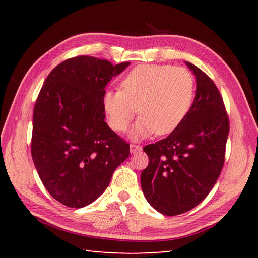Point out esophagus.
Listing matches in <instances>:
<instances>
[{
	"instance_id": "obj_1",
	"label": "esophagus",
	"mask_w": 258,
	"mask_h": 258,
	"mask_svg": "<svg viewBox=\"0 0 258 258\" xmlns=\"http://www.w3.org/2000/svg\"><path fill=\"white\" fill-rule=\"evenodd\" d=\"M130 150H131V153H136V152H140L142 150V147L138 144H131Z\"/></svg>"
}]
</instances>
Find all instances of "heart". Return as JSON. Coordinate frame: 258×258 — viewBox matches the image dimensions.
I'll return each mask as SVG.
<instances>
[{
  "mask_svg": "<svg viewBox=\"0 0 258 258\" xmlns=\"http://www.w3.org/2000/svg\"><path fill=\"white\" fill-rule=\"evenodd\" d=\"M120 85L122 90L105 92L103 106L109 125L117 132L127 130L139 111L142 116L131 132L133 139L154 132L172 133L183 122L194 100L193 75L186 69L171 65H140Z\"/></svg>",
  "mask_w": 258,
  "mask_h": 258,
  "instance_id": "b5f03b06",
  "label": "heart"
}]
</instances>
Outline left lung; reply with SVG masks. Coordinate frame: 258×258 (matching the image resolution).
<instances>
[{"mask_svg": "<svg viewBox=\"0 0 258 258\" xmlns=\"http://www.w3.org/2000/svg\"><path fill=\"white\" fill-rule=\"evenodd\" d=\"M196 78L189 112L166 139L146 145L149 165L141 174L147 202L164 215L190 211L210 194L225 162L229 119L212 79L186 62Z\"/></svg>", "mask_w": 258, "mask_h": 258, "instance_id": "8db88e82", "label": "left lung"}]
</instances>
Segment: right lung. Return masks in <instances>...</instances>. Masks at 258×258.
I'll return each instance as SVG.
<instances>
[{"label": "right lung", "mask_w": 258, "mask_h": 258, "mask_svg": "<svg viewBox=\"0 0 258 258\" xmlns=\"http://www.w3.org/2000/svg\"><path fill=\"white\" fill-rule=\"evenodd\" d=\"M130 62L89 55L69 58L48 74L33 113L31 153L43 185L63 205L81 208L106 189L130 144L108 127L105 86Z\"/></svg>", "instance_id": "add662e5"}]
</instances>
